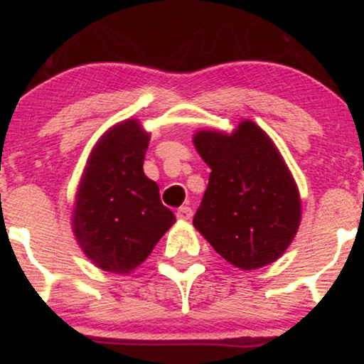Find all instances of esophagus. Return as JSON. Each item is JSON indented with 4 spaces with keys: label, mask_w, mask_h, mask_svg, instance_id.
<instances>
[{
    "label": "esophagus",
    "mask_w": 364,
    "mask_h": 364,
    "mask_svg": "<svg viewBox=\"0 0 364 364\" xmlns=\"http://www.w3.org/2000/svg\"><path fill=\"white\" fill-rule=\"evenodd\" d=\"M176 217L179 220H190L193 217V210L190 207H179L176 212Z\"/></svg>",
    "instance_id": "34e87169"
}]
</instances>
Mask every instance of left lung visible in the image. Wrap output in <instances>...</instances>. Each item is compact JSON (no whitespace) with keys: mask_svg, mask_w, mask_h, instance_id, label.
I'll list each match as a JSON object with an SVG mask.
<instances>
[{"mask_svg":"<svg viewBox=\"0 0 364 364\" xmlns=\"http://www.w3.org/2000/svg\"><path fill=\"white\" fill-rule=\"evenodd\" d=\"M193 141L212 169L195 228L237 269L277 260L298 232L301 200L272 140L243 121L231 135L203 129Z\"/></svg>","mask_w":364,"mask_h":364,"instance_id":"obj_1","label":"left lung"}]
</instances>
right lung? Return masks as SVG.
<instances>
[{
	"instance_id": "obj_1",
	"label": "right lung",
	"mask_w": 364,
	"mask_h": 364,
	"mask_svg": "<svg viewBox=\"0 0 364 364\" xmlns=\"http://www.w3.org/2000/svg\"><path fill=\"white\" fill-rule=\"evenodd\" d=\"M150 135L139 121L116 124L92 150L73 210L83 253L106 272L129 274L152 253L176 217L144 173Z\"/></svg>"
}]
</instances>
